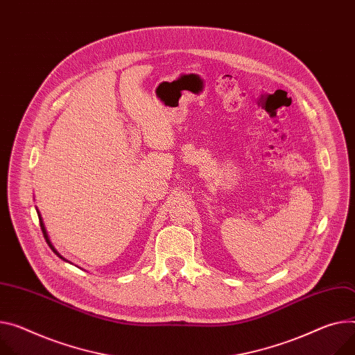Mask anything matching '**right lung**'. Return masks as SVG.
I'll return each instance as SVG.
<instances>
[{"instance_id": "obj_1", "label": "right lung", "mask_w": 355, "mask_h": 355, "mask_svg": "<svg viewBox=\"0 0 355 355\" xmlns=\"http://www.w3.org/2000/svg\"><path fill=\"white\" fill-rule=\"evenodd\" d=\"M37 213H38V217H40V225H41V230H42V233H44V237H45V240H46V243H48V246L51 248V250L53 252V253H55L60 259H62V260H65L58 252H57V249L55 248H53L52 246V243H51V240H49V237H48V233H46V229H45V225H44V222H42V217H41V214H40V211L37 210ZM65 261H68V260H65Z\"/></svg>"}]
</instances>
